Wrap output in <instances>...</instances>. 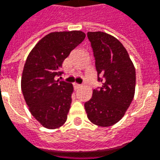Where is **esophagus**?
I'll use <instances>...</instances> for the list:
<instances>
[{
    "label": "esophagus",
    "mask_w": 160,
    "mask_h": 160,
    "mask_svg": "<svg viewBox=\"0 0 160 160\" xmlns=\"http://www.w3.org/2000/svg\"><path fill=\"white\" fill-rule=\"evenodd\" d=\"M81 87H82V86H81V85H80V84H77V83H74V88H75L76 89H79V88H81Z\"/></svg>",
    "instance_id": "obj_1"
}]
</instances>
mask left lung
Instances as JSON below:
<instances>
[{
    "mask_svg": "<svg viewBox=\"0 0 160 160\" xmlns=\"http://www.w3.org/2000/svg\"><path fill=\"white\" fill-rule=\"evenodd\" d=\"M88 37L102 87L94 89L85 109L91 122L108 127L121 120L134 98L136 70L127 50L115 37L102 31L88 32Z\"/></svg>",
    "mask_w": 160,
    "mask_h": 160,
    "instance_id": "1",
    "label": "left lung"
}]
</instances>
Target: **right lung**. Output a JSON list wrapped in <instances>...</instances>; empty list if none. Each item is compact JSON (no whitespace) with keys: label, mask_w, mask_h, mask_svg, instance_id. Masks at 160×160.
Returning <instances> with one entry per match:
<instances>
[{"label":"right lung","mask_w":160,"mask_h":160,"mask_svg":"<svg viewBox=\"0 0 160 160\" xmlns=\"http://www.w3.org/2000/svg\"><path fill=\"white\" fill-rule=\"evenodd\" d=\"M85 38L80 30L49 33L27 57L21 88L30 114L44 128H59L67 119L73 86L58 77L64 60Z\"/></svg>","instance_id":"obj_1"}]
</instances>
